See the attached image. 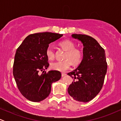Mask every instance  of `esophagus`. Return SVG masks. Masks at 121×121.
<instances>
[{
    "label": "esophagus",
    "instance_id": "obj_1",
    "mask_svg": "<svg viewBox=\"0 0 121 121\" xmlns=\"http://www.w3.org/2000/svg\"><path fill=\"white\" fill-rule=\"evenodd\" d=\"M66 75V73H61V76L62 77H64V76H65Z\"/></svg>",
    "mask_w": 121,
    "mask_h": 121
}]
</instances>
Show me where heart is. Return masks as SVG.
Segmentation results:
<instances>
[{"label": "heart", "mask_w": 121, "mask_h": 121, "mask_svg": "<svg viewBox=\"0 0 121 121\" xmlns=\"http://www.w3.org/2000/svg\"><path fill=\"white\" fill-rule=\"evenodd\" d=\"M60 46L66 51L63 61L51 63V68L59 72H65L71 66L72 62L74 65L78 64L82 58V52L79 48H75L74 43L70 40H65L60 43ZM46 55L50 60L55 57V52L52 47H48L46 50Z\"/></svg>", "instance_id": "b5f03b06"}]
</instances>
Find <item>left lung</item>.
I'll return each mask as SVG.
<instances>
[{
  "instance_id": "obj_1",
  "label": "left lung",
  "mask_w": 121,
  "mask_h": 121,
  "mask_svg": "<svg viewBox=\"0 0 121 121\" xmlns=\"http://www.w3.org/2000/svg\"><path fill=\"white\" fill-rule=\"evenodd\" d=\"M83 47V58L78 67L68 75L73 78L68 92L74 100L87 102L99 93L107 72L105 51L94 38L86 35L72 34Z\"/></svg>"
}]
</instances>
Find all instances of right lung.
Segmentation results:
<instances>
[{
  "mask_svg": "<svg viewBox=\"0 0 121 121\" xmlns=\"http://www.w3.org/2000/svg\"><path fill=\"white\" fill-rule=\"evenodd\" d=\"M63 35L41 32L28 35L16 51L13 75L22 95L32 102H40L49 95L53 82L59 80V71L40 73L49 66L46 50L50 43Z\"/></svg>",
  "mask_w": 121,
  "mask_h": 121,
  "instance_id": "1",
  "label": "right lung"
}]
</instances>
